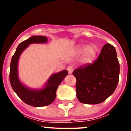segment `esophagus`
<instances>
[{
  "label": "esophagus",
  "instance_id": "34e87169",
  "mask_svg": "<svg viewBox=\"0 0 131 131\" xmlns=\"http://www.w3.org/2000/svg\"><path fill=\"white\" fill-rule=\"evenodd\" d=\"M67 69H68L69 73H72L73 71V67L72 66H69L67 68Z\"/></svg>",
  "mask_w": 131,
  "mask_h": 131
}]
</instances>
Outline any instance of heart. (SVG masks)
Returning <instances> with one entry per match:
<instances>
[{
	"instance_id": "obj_1",
	"label": "heart",
	"mask_w": 131,
	"mask_h": 131,
	"mask_svg": "<svg viewBox=\"0 0 131 131\" xmlns=\"http://www.w3.org/2000/svg\"><path fill=\"white\" fill-rule=\"evenodd\" d=\"M81 51L83 53H85V55H84L85 61L89 62L95 57L97 50L96 48L94 47H89L88 46H84V47H82L81 48Z\"/></svg>"
}]
</instances>
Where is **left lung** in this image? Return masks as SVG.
Masks as SVG:
<instances>
[{"mask_svg": "<svg viewBox=\"0 0 131 131\" xmlns=\"http://www.w3.org/2000/svg\"><path fill=\"white\" fill-rule=\"evenodd\" d=\"M73 75L76 78V94L80 102L97 104L105 101L119 82V63L114 47L106 44L93 63L80 66Z\"/></svg>", "mask_w": 131, "mask_h": 131, "instance_id": "8db88e82", "label": "left lung"}]
</instances>
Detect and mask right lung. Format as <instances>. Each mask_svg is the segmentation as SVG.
Segmentation results:
<instances>
[{
    "mask_svg": "<svg viewBox=\"0 0 131 131\" xmlns=\"http://www.w3.org/2000/svg\"><path fill=\"white\" fill-rule=\"evenodd\" d=\"M47 37L42 36H33L21 42L16 48L14 54L12 58L10 63V81L14 91L21 100L27 104L34 107H42L50 104L53 102L56 96V90L68 75L67 70H63L50 76L44 89L33 90L24 86L19 80L18 75V63L21 54L30 44L45 43Z\"/></svg>",
    "mask_w": 131,
    "mask_h": 131,
    "instance_id": "right-lung-1",
    "label": "right lung"
}]
</instances>
